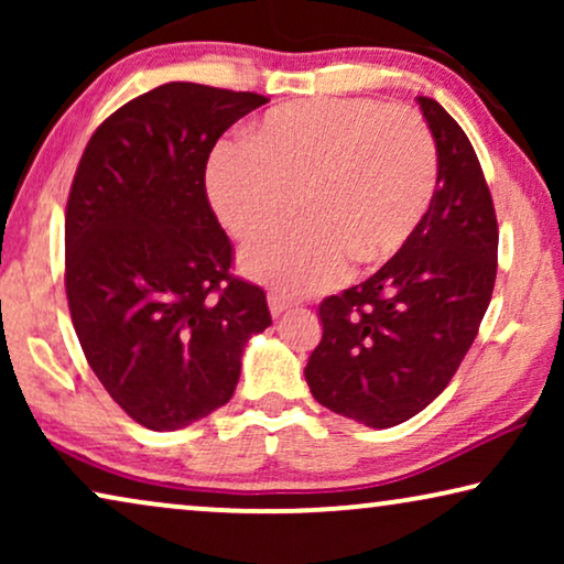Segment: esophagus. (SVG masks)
I'll return each instance as SVG.
<instances>
[{
  "label": "esophagus",
  "mask_w": 564,
  "mask_h": 564,
  "mask_svg": "<svg viewBox=\"0 0 564 564\" xmlns=\"http://www.w3.org/2000/svg\"><path fill=\"white\" fill-rule=\"evenodd\" d=\"M295 305L288 295H280V292H269V311L272 315H282L284 311H290V307Z\"/></svg>",
  "instance_id": "esophagus-1"
}]
</instances>
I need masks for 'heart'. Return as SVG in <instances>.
I'll return each instance as SVG.
<instances>
[{
	"instance_id": "b5f03b06",
	"label": "heart",
	"mask_w": 564,
	"mask_h": 564,
	"mask_svg": "<svg viewBox=\"0 0 564 564\" xmlns=\"http://www.w3.org/2000/svg\"><path fill=\"white\" fill-rule=\"evenodd\" d=\"M436 143L421 115L377 99H300L269 110L251 141H228L207 164V195L241 241L243 269L288 295L334 284L349 259L388 261L421 226L436 189Z\"/></svg>"
}]
</instances>
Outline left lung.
I'll use <instances>...</instances> for the list:
<instances>
[{"mask_svg":"<svg viewBox=\"0 0 564 564\" xmlns=\"http://www.w3.org/2000/svg\"><path fill=\"white\" fill-rule=\"evenodd\" d=\"M436 143V192L400 251L318 305L323 338L305 367L313 398L372 429L442 395L480 330L498 272V220L477 153L436 99L419 97Z\"/></svg>","mask_w":564,"mask_h":564,"instance_id":"obj_1","label":"left lung"}]
</instances>
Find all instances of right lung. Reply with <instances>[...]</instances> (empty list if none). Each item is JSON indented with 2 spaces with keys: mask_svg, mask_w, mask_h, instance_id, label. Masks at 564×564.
Masks as SVG:
<instances>
[{
  "mask_svg": "<svg viewBox=\"0 0 564 564\" xmlns=\"http://www.w3.org/2000/svg\"><path fill=\"white\" fill-rule=\"evenodd\" d=\"M269 99L172 82L89 138L66 203V297L91 372L130 419L174 431L234 398L243 346L272 326L259 284L230 274L205 169Z\"/></svg>",
  "mask_w": 564,
  "mask_h": 564,
  "instance_id": "add662e5",
  "label": "right lung"
}]
</instances>
